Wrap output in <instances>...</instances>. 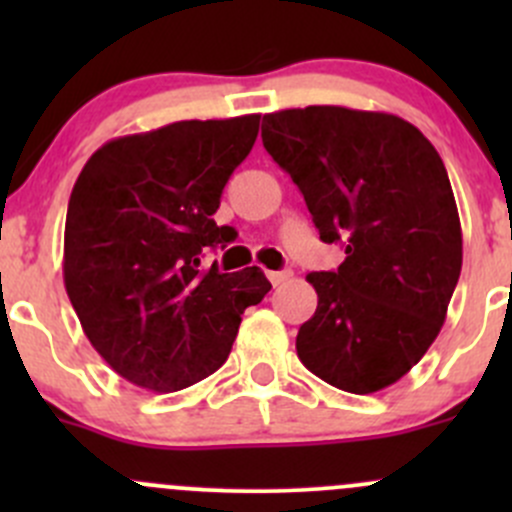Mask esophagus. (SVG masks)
Returning a JSON list of instances; mask_svg holds the SVG:
<instances>
[{
    "instance_id": "34e87169",
    "label": "esophagus",
    "mask_w": 512,
    "mask_h": 512,
    "mask_svg": "<svg viewBox=\"0 0 512 512\" xmlns=\"http://www.w3.org/2000/svg\"><path fill=\"white\" fill-rule=\"evenodd\" d=\"M289 277H292V272L289 270H267V280L272 282V285H282V282H287Z\"/></svg>"
}]
</instances>
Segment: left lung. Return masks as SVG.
<instances>
[{
  "label": "left lung",
  "mask_w": 512,
  "mask_h": 512,
  "mask_svg": "<svg viewBox=\"0 0 512 512\" xmlns=\"http://www.w3.org/2000/svg\"><path fill=\"white\" fill-rule=\"evenodd\" d=\"M262 143L304 195L319 237L344 242L337 272H309L317 312L297 356L349 394L396 384L446 322L463 237L446 165L394 113L307 106L267 113Z\"/></svg>",
  "instance_id": "1"
}]
</instances>
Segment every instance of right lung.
Wrapping results in <instances>:
<instances>
[{"mask_svg": "<svg viewBox=\"0 0 512 512\" xmlns=\"http://www.w3.org/2000/svg\"><path fill=\"white\" fill-rule=\"evenodd\" d=\"M257 131L250 113L113 138L71 190L66 294L96 352L131 384L168 394L218 371L240 314L272 289L260 267H200L203 247L235 240L213 215Z\"/></svg>", "mask_w": 512, "mask_h": 512, "instance_id": "obj_1", "label": "right lung"}]
</instances>
